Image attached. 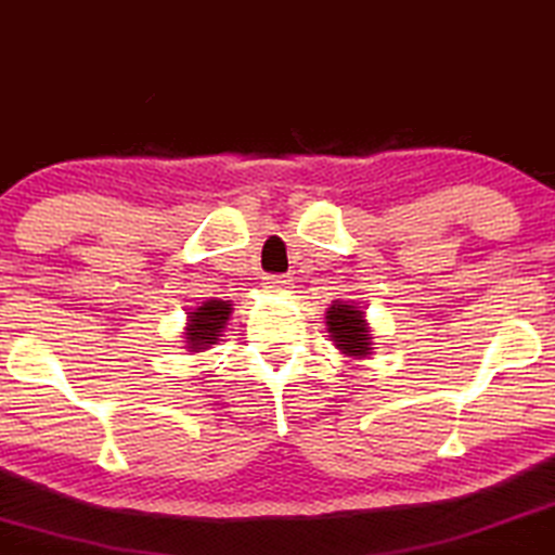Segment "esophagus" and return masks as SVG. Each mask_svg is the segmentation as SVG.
Instances as JSON below:
<instances>
[{"instance_id": "34e87169", "label": "esophagus", "mask_w": 555, "mask_h": 555, "mask_svg": "<svg viewBox=\"0 0 555 555\" xmlns=\"http://www.w3.org/2000/svg\"><path fill=\"white\" fill-rule=\"evenodd\" d=\"M262 285L267 291L272 293H280V291H288L293 285V280L288 275H264L262 278Z\"/></svg>"}]
</instances>
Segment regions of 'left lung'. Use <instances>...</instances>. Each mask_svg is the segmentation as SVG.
Masks as SVG:
<instances>
[{"label":"left lung","mask_w":555,"mask_h":555,"mask_svg":"<svg viewBox=\"0 0 555 555\" xmlns=\"http://www.w3.org/2000/svg\"><path fill=\"white\" fill-rule=\"evenodd\" d=\"M326 313H330L326 326H330L339 350L345 354H367V350H371V334H367L362 313L347 304H334Z\"/></svg>","instance_id":"left-lung-1"}]
</instances>
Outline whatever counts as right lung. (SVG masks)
<instances>
[{
    "label": "right lung",
    "instance_id": "right-lung-1",
    "mask_svg": "<svg viewBox=\"0 0 555 555\" xmlns=\"http://www.w3.org/2000/svg\"><path fill=\"white\" fill-rule=\"evenodd\" d=\"M231 313V304L229 300H208L197 309L193 317H190V326H188V341L190 350H205V345H214V341L221 337L225 319Z\"/></svg>",
    "mask_w": 555,
    "mask_h": 555
}]
</instances>
